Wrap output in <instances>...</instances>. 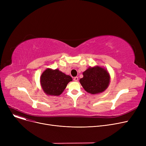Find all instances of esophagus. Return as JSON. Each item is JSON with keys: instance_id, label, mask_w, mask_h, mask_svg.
I'll return each instance as SVG.
<instances>
[{"instance_id": "esophagus-1", "label": "esophagus", "mask_w": 146, "mask_h": 146, "mask_svg": "<svg viewBox=\"0 0 146 146\" xmlns=\"http://www.w3.org/2000/svg\"><path fill=\"white\" fill-rule=\"evenodd\" d=\"M74 82H78V77H74L73 79Z\"/></svg>"}]
</instances>
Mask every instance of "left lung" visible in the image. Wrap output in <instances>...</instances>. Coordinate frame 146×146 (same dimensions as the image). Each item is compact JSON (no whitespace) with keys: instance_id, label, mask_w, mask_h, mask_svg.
<instances>
[{"instance_id":"8db88e82","label":"left lung","mask_w":146,"mask_h":146,"mask_svg":"<svg viewBox=\"0 0 146 146\" xmlns=\"http://www.w3.org/2000/svg\"><path fill=\"white\" fill-rule=\"evenodd\" d=\"M83 75L80 83L88 93L97 94L102 92L109 85L110 74L101 67H89L83 73Z\"/></svg>"}]
</instances>
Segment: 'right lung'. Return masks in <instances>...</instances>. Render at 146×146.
Returning a JSON list of instances; mask_svg holds the SVG:
<instances>
[{"mask_svg": "<svg viewBox=\"0 0 146 146\" xmlns=\"http://www.w3.org/2000/svg\"><path fill=\"white\" fill-rule=\"evenodd\" d=\"M40 81L42 88L46 94L58 96L64 91L68 83L72 81V78L58 69L47 68L42 73Z\"/></svg>", "mask_w": 146, "mask_h": 146, "instance_id": "add662e5", "label": "right lung"}]
</instances>
